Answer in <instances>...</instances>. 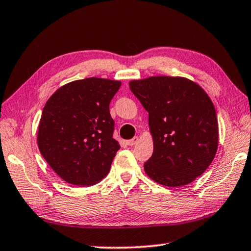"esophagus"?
I'll return each mask as SVG.
<instances>
[{
  "mask_svg": "<svg viewBox=\"0 0 251 251\" xmlns=\"http://www.w3.org/2000/svg\"><path fill=\"white\" fill-rule=\"evenodd\" d=\"M139 141V138L137 137V136H135L134 138H131V139H129V141H127V145L128 146H134L136 143H137Z\"/></svg>",
  "mask_w": 251,
  "mask_h": 251,
  "instance_id": "34e87169",
  "label": "esophagus"
}]
</instances>
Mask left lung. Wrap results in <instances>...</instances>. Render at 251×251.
Here are the masks:
<instances>
[{
	"instance_id": "1",
	"label": "left lung",
	"mask_w": 251,
	"mask_h": 251,
	"mask_svg": "<svg viewBox=\"0 0 251 251\" xmlns=\"http://www.w3.org/2000/svg\"><path fill=\"white\" fill-rule=\"evenodd\" d=\"M129 88L148 112L154 142L145 173L164 186L190 184L211 164L218 147L217 115L209 96L178 76L131 80Z\"/></svg>"
}]
</instances>
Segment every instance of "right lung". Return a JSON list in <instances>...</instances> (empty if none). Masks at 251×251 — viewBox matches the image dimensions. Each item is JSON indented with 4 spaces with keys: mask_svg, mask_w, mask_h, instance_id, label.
<instances>
[{
    "mask_svg": "<svg viewBox=\"0 0 251 251\" xmlns=\"http://www.w3.org/2000/svg\"><path fill=\"white\" fill-rule=\"evenodd\" d=\"M121 82L78 79L59 87L42 112L37 145L50 168L63 180L91 186L107 175L120 150L113 138L109 103Z\"/></svg>",
    "mask_w": 251,
    "mask_h": 251,
    "instance_id": "right-lung-1",
    "label": "right lung"
}]
</instances>
